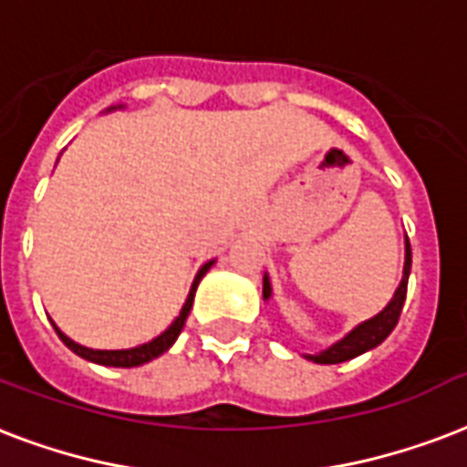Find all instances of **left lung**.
Masks as SVG:
<instances>
[{"instance_id":"obj_1","label":"left lung","mask_w":467,"mask_h":467,"mask_svg":"<svg viewBox=\"0 0 467 467\" xmlns=\"http://www.w3.org/2000/svg\"><path fill=\"white\" fill-rule=\"evenodd\" d=\"M409 272H411V247H409L407 242V262H404V276H401V284L394 298L389 301V306L384 308L379 316L375 318L365 320L362 326L352 330L350 336L343 337L340 343H336L328 350L318 352V355H313L311 360L320 362V365H337V362L352 360V358H358L362 352L372 350L377 345L382 343L384 337L389 336L394 326L400 323L401 308H404V298H407V284H409ZM272 294V286H269V279H265V298H269Z\"/></svg>"}]
</instances>
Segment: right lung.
<instances>
[{
	"label": "right lung",
	"instance_id": "right-lung-1",
	"mask_svg": "<svg viewBox=\"0 0 467 467\" xmlns=\"http://www.w3.org/2000/svg\"><path fill=\"white\" fill-rule=\"evenodd\" d=\"M210 265H213V262H208V265L202 266L201 272H198V276H195V281H193V286H191V294H188V298H186V306L181 308L178 318L171 323V328L163 330L161 336L154 337L151 343L139 345V348H131V350H90V348H83V345L73 343V340H70L67 336H63V333H60L56 326H53V328H56V333H58L60 340H63V343H66L70 350L76 352V355L85 358V360L98 362V365H107V368H137V365H144V362L154 360V358H159L161 352H166L171 345L176 343V337L181 336V330H183V326H186L188 313H191V308H193L195 286H198V281L202 279V274L208 272Z\"/></svg>",
	"mask_w": 467,
	"mask_h": 467
}]
</instances>
